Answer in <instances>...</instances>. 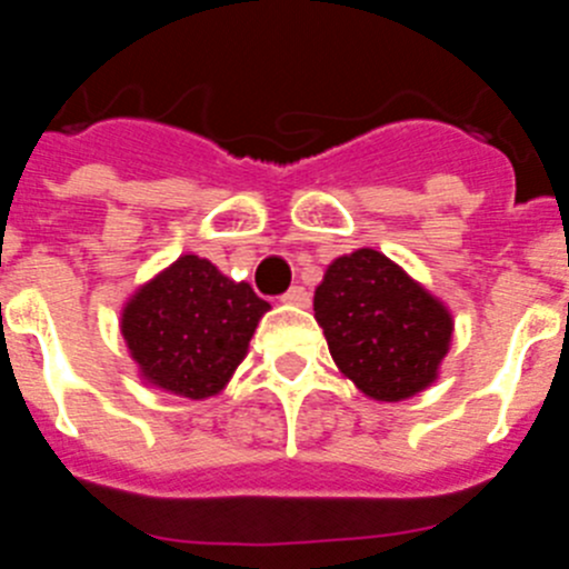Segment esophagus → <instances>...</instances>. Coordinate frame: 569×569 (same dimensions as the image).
I'll return each mask as SVG.
<instances>
[{"label":"esophagus","instance_id":"obj_1","mask_svg":"<svg viewBox=\"0 0 569 569\" xmlns=\"http://www.w3.org/2000/svg\"><path fill=\"white\" fill-rule=\"evenodd\" d=\"M281 301H284V305H296V308H308V305H310V293L305 288H301V284H293V288H290L288 293L281 296Z\"/></svg>","mask_w":569,"mask_h":569}]
</instances>
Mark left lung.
Listing matches in <instances>:
<instances>
[{
    "label": "left lung",
    "instance_id": "8db88e82",
    "mask_svg": "<svg viewBox=\"0 0 569 569\" xmlns=\"http://www.w3.org/2000/svg\"><path fill=\"white\" fill-rule=\"evenodd\" d=\"M313 310L341 373L379 401L425 390L453 336L445 305L370 248L330 264Z\"/></svg>",
    "mask_w": 569,
    "mask_h": 569
}]
</instances>
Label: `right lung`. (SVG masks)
<instances>
[{
    "label": "right lung",
    "instance_id": "right-lung-1",
    "mask_svg": "<svg viewBox=\"0 0 569 569\" xmlns=\"http://www.w3.org/2000/svg\"><path fill=\"white\" fill-rule=\"evenodd\" d=\"M268 308L248 281L182 256L128 301L122 336L150 385L208 399L228 385Z\"/></svg>",
    "mask_w": 569,
    "mask_h": 569
}]
</instances>
